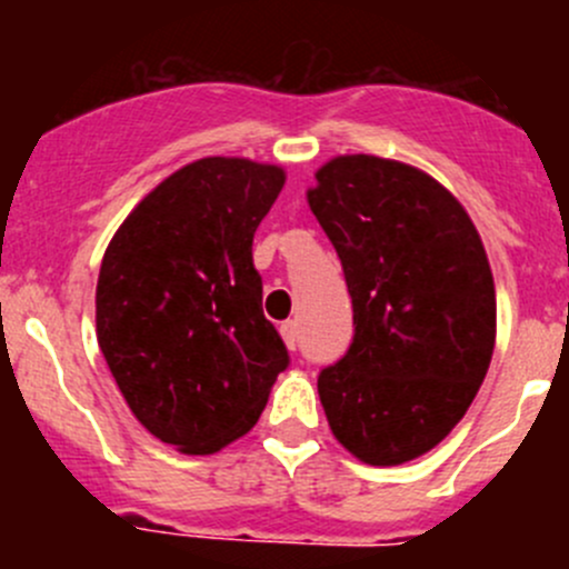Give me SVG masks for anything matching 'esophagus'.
<instances>
[{"mask_svg":"<svg viewBox=\"0 0 569 569\" xmlns=\"http://www.w3.org/2000/svg\"><path fill=\"white\" fill-rule=\"evenodd\" d=\"M280 336H283L286 347L297 349V321H283V325H280Z\"/></svg>","mask_w":569,"mask_h":569,"instance_id":"obj_1","label":"esophagus"}]
</instances>
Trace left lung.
<instances>
[{
    "label": "left lung",
    "mask_w": 569,
    "mask_h": 569,
    "mask_svg": "<svg viewBox=\"0 0 569 569\" xmlns=\"http://www.w3.org/2000/svg\"><path fill=\"white\" fill-rule=\"evenodd\" d=\"M308 203L352 297V343L319 371L332 435L369 465L416 460L460 423L490 369L485 244L449 189L391 159H332Z\"/></svg>",
    "instance_id": "1"
}]
</instances>
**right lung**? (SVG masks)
Listing matches in <instances>:
<instances>
[{
  "label": "right lung",
  "mask_w": 569,
  "mask_h": 569,
  "mask_svg": "<svg viewBox=\"0 0 569 569\" xmlns=\"http://www.w3.org/2000/svg\"><path fill=\"white\" fill-rule=\"evenodd\" d=\"M283 170L209 157L164 178L112 237L96 330L137 421L183 455L256 427L289 349L263 317L252 237Z\"/></svg>",
  "instance_id": "right-lung-1"
}]
</instances>
